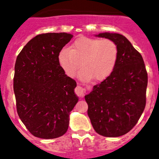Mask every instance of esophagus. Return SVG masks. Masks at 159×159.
<instances>
[{"label": "esophagus", "instance_id": "1", "mask_svg": "<svg viewBox=\"0 0 159 159\" xmlns=\"http://www.w3.org/2000/svg\"><path fill=\"white\" fill-rule=\"evenodd\" d=\"M75 94L78 96V97L82 98V97H84V93H85V89H84V88L81 87V86L78 85L75 90Z\"/></svg>", "mask_w": 159, "mask_h": 159}]
</instances>
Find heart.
Wrapping results in <instances>:
<instances>
[{
    "label": "heart",
    "mask_w": 159,
    "mask_h": 159,
    "mask_svg": "<svg viewBox=\"0 0 159 159\" xmlns=\"http://www.w3.org/2000/svg\"><path fill=\"white\" fill-rule=\"evenodd\" d=\"M118 58V48L115 41L88 37L78 38L70 48L62 49L58 54L59 65L68 76L75 77L82 65L81 78H93L95 81L108 78L115 69Z\"/></svg>",
    "instance_id": "heart-1"
}]
</instances>
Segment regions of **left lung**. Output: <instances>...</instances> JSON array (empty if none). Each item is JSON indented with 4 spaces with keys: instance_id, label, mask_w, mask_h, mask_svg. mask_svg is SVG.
<instances>
[{
    "instance_id": "left-lung-1",
    "label": "left lung",
    "mask_w": 159,
    "mask_h": 159,
    "mask_svg": "<svg viewBox=\"0 0 159 159\" xmlns=\"http://www.w3.org/2000/svg\"><path fill=\"white\" fill-rule=\"evenodd\" d=\"M115 41L118 58L115 69L85 95L88 115L98 134L118 137L134 127L146 105L148 73L142 56L123 35H97Z\"/></svg>"
}]
</instances>
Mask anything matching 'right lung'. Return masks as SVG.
Listing matches in <instances>:
<instances>
[{"label":"right lung","mask_w":159,"mask_h":159,"mask_svg":"<svg viewBox=\"0 0 159 159\" xmlns=\"http://www.w3.org/2000/svg\"><path fill=\"white\" fill-rule=\"evenodd\" d=\"M73 38L67 33L37 35L16 59L14 91L19 118L30 134L51 139L66 133L78 98L76 81L65 75L58 54Z\"/></svg>","instance_id":"obj_1"}]
</instances>
